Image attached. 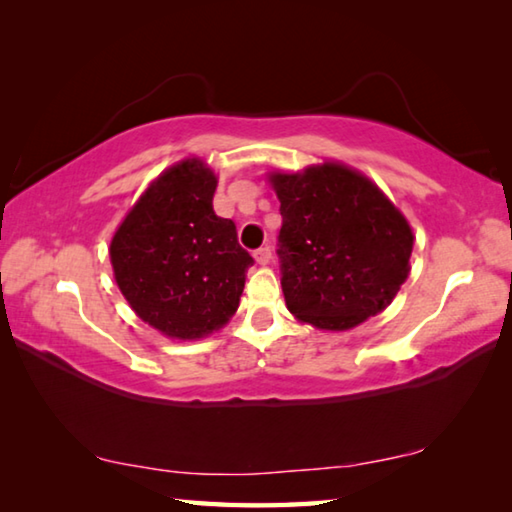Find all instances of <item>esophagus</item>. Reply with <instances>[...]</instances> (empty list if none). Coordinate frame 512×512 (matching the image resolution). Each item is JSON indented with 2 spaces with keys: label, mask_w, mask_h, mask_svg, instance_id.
<instances>
[{
  "label": "esophagus",
  "mask_w": 512,
  "mask_h": 512,
  "mask_svg": "<svg viewBox=\"0 0 512 512\" xmlns=\"http://www.w3.org/2000/svg\"><path fill=\"white\" fill-rule=\"evenodd\" d=\"M255 262L262 264V266L271 262V248H268V246L257 248V250H255Z\"/></svg>",
  "instance_id": "esophagus-1"
}]
</instances>
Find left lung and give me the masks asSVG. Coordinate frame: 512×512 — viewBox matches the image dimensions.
Segmentation results:
<instances>
[{"instance_id":"left-lung-1","label":"left lung","mask_w":512,"mask_h":512,"mask_svg":"<svg viewBox=\"0 0 512 512\" xmlns=\"http://www.w3.org/2000/svg\"><path fill=\"white\" fill-rule=\"evenodd\" d=\"M280 198V271L302 323L343 332L384 311L409 277L413 232L363 173L323 162L271 173Z\"/></svg>"}]
</instances>
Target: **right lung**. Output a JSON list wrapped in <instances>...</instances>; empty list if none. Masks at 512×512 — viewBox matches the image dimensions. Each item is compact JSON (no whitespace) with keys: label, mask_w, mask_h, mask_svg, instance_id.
<instances>
[{"label":"right lung","mask_w":512,"mask_h":512,"mask_svg":"<svg viewBox=\"0 0 512 512\" xmlns=\"http://www.w3.org/2000/svg\"><path fill=\"white\" fill-rule=\"evenodd\" d=\"M214 171L203 160L173 164L126 214L110 241L119 291L144 323L194 341L239 307L253 257L230 219L214 214Z\"/></svg>","instance_id":"obj_1"}]
</instances>
